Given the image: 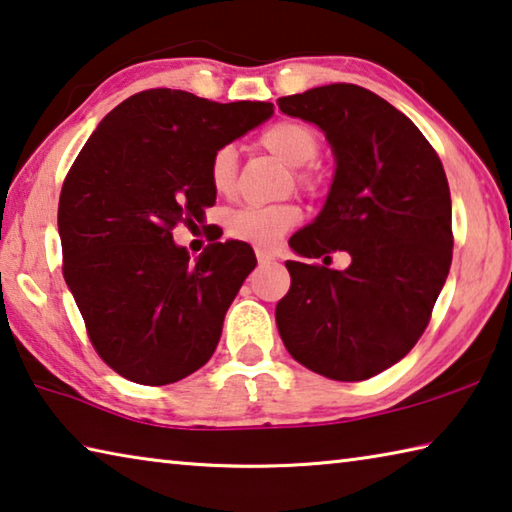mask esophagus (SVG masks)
<instances>
[{"label":"esophagus","instance_id":"obj_1","mask_svg":"<svg viewBox=\"0 0 512 512\" xmlns=\"http://www.w3.org/2000/svg\"><path fill=\"white\" fill-rule=\"evenodd\" d=\"M255 255H257V262L259 264H268V262H273V259H275V255L271 253V250H264V248H259Z\"/></svg>","mask_w":512,"mask_h":512}]
</instances>
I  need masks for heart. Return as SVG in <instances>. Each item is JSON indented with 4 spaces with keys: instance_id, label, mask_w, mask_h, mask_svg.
<instances>
[{
    "instance_id": "1",
    "label": "heart",
    "mask_w": 512,
    "mask_h": 512,
    "mask_svg": "<svg viewBox=\"0 0 512 512\" xmlns=\"http://www.w3.org/2000/svg\"><path fill=\"white\" fill-rule=\"evenodd\" d=\"M257 144L293 167V183L302 194L311 198L323 194L327 176L316 162L320 149H323V140H320L314 126L300 119L275 121L259 135ZM207 176H210V185L216 194H232L237 183L235 146L225 144L212 153L210 164H207ZM300 219L302 212L296 203H275L264 207L248 205L230 212L225 219V228H228L230 237L268 248L275 246L291 228H296Z\"/></svg>"
}]
</instances>
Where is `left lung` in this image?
Segmentation results:
<instances>
[{
  "label": "left lung",
  "instance_id": "obj_1",
  "mask_svg": "<svg viewBox=\"0 0 512 512\" xmlns=\"http://www.w3.org/2000/svg\"><path fill=\"white\" fill-rule=\"evenodd\" d=\"M314 121L336 155L318 219L289 239L302 257L345 250V271L287 262L291 289L275 307L293 359L336 381H363L420 341L452 266V198L438 153L413 121L352 83L277 99Z\"/></svg>",
  "mask_w": 512,
  "mask_h": 512
}]
</instances>
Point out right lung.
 <instances>
[{"mask_svg":"<svg viewBox=\"0 0 512 512\" xmlns=\"http://www.w3.org/2000/svg\"><path fill=\"white\" fill-rule=\"evenodd\" d=\"M271 115L273 103L153 88L108 112L76 155L58 201L63 275L117 375L164 386L210 361L257 259L244 241L214 237L192 262L173 228L214 205L212 153Z\"/></svg>","mask_w":512,"mask_h":512,"instance_id":"add662e5","label":"right lung"}]
</instances>
